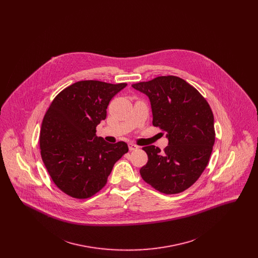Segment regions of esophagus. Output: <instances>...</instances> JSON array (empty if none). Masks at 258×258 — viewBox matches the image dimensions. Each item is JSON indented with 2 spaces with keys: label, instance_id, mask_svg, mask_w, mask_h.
Listing matches in <instances>:
<instances>
[{
  "label": "esophagus",
  "instance_id": "34e87169",
  "mask_svg": "<svg viewBox=\"0 0 258 258\" xmlns=\"http://www.w3.org/2000/svg\"><path fill=\"white\" fill-rule=\"evenodd\" d=\"M128 149H130V151H135L136 149H138V146H136L134 143H130L128 144Z\"/></svg>",
  "mask_w": 258,
  "mask_h": 258
}]
</instances>
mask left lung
Returning a JSON list of instances; mask_svg holds the SVG:
<instances>
[{
    "label": "left lung",
    "instance_id": "left-lung-1",
    "mask_svg": "<svg viewBox=\"0 0 258 258\" xmlns=\"http://www.w3.org/2000/svg\"><path fill=\"white\" fill-rule=\"evenodd\" d=\"M132 86L150 98L153 125L168 138L163 151L143 147L148 162L140 175L162 194H180L197 182L208 164L216 138L212 109L195 87L178 76H159Z\"/></svg>",
    "mask_w": 258,
    "mask_h": 258
}]
</instances>
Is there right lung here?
Here are the masks:
<instances>
[{
    "mask_svg": "<svg viewBox=\"0 0 258 258\" xmlns=\"http://www.w3.org/2000/svg\"><path fill=\"white\" fill-rule=\"evenodd\" d=\"M125 86L78 81L51 102L41 124L40 155L54 184L66 195L78 199L96 195L115 162L127 153L125 142L110 144L96 135L111 99Z\"/></svg>",
    "mask_w": 258,
    "mask_h": 258,
    "instance_id": "add662e5",
    "label": "right lung"
}]
</instances>
